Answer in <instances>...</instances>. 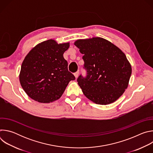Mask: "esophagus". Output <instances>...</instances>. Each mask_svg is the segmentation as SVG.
Masks as SVG:
<instances>
[{
	"instance_id": "esophagus-1",
	"label": "esophagus",
	"mask_w": 153,
	"mask_h": 153,
	"mask_svg": "<svg viewBox=\"0 0 153 153\" xmlns=\"http://www.w3.org/2000/svg\"><path fill=\"white\" fill-rule=\"evenodd\" d=\"M79 71H76V73H74V76L76 77V78H77V77H78V76H79Z\"/></svg>"
}]
</instances>
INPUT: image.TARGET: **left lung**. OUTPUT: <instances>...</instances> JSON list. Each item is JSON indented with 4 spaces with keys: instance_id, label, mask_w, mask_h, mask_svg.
Segmentation results:
<instances>
[{
    "instance_id": "1",
    "label": "left lung",
    "mask_w": 153,
    "mask_h": 153,
    "mask_svg": "<svg viewBox=\"0 0 153 153\" xmlns=\"http://www.w3.org/2000/svg\"><path fill=\"white\" fill-rule=\"evenodd\" d=\"M74 45L83 54V68L77 81L84 95L97 104L107 105L119 99L126 89L131 67L125 54L100 37L77 40Z\"/></svg>"
}]
</instances>
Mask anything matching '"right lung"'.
<instances>
[{"mask_svg": "<svg viewBox=\"0 0 153 153\" xmlns=\"http://www.w3.org/2000/svg\"><path fill=\"white\" fill-rule=\"evenodd\" d=\"M69 47V43L57 44L50 39L37 45L27 55L19 80L30 97L41 103L53 102L62 96L68 83L75 80L63 56Z\"/></svg>", "mask_w": 153, "mask_h": 153, "instance_id": "obj_1", "label": "right lung"}]
</instances>
